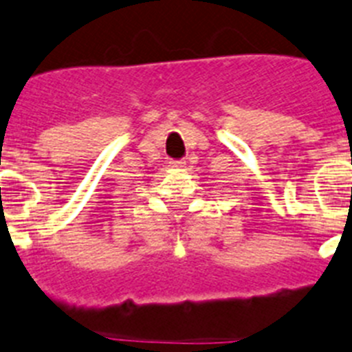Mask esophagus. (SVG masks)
Segmentation results:
<instances>
[{
  "label": "esophagus",
  "instance_id": "1",
  "mask_svg": "<svg viewBox=\"0 0 352 352\" xmlns=\"http://www.w3.org/2000/svg\"><path fill=\"white\" fill-rule=\"evenodd\" d=\"M170 167H174V169H183V167H186V162L185 160H173L170 162Z\"/></svg>",
  "mask_w": 352,
  "mask_h": 352
}]
</instances>
